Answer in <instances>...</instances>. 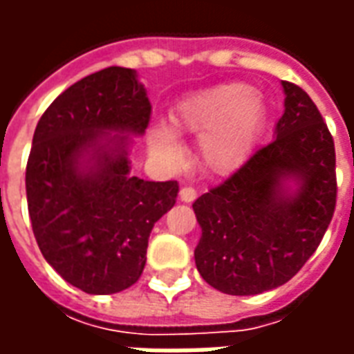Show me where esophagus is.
<instances>
[{
  "instance_id": "34e87169",
  "label": "esophagus",
  "mask_w": 354,
  "mask_h": 354,
  "mask_svg": "<svg viewBox=\"0 0 354 354\" xmlns=\"http://www.w3.org/2000/svg\"><path fill=\"white\" fill-rule=\"evenodd\" d=\"M178 197H180V201H184V203H193V201L197 199V192L193 187H182L180 193H178Z\"/></svg>"
}]
</instances>
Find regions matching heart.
Instances as JSON below:
<instances>
[{"mask_svg":"<svg viewBox=\"0 0 354 354\" xmlns=\"http://www.w3.org/2000/svg\"><path fill=\"white\" fill-rule=\"evenodd\" d=\"M261 123L260 96L245 83H227L193 93L170 111L174 131L201 136L199 159L214 174H227L246 161ZM174 131L157 124L149 132V147L165 162H178L184 151Z\"/></svg>","mask_w":354,"mask_h":354,"instance_id":"obj_1","label":"heart"}]
</instances>
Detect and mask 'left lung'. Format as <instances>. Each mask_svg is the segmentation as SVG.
I'll return each instance as SVG.
<instances>
[{"label": "left lung", "mask_w": 354, "mask_h": 354, "mask_svg": "<svg viewBox=\"0 0 354 354\" xmlns=\"http://www.w3.org/2000/svg\"><path fill=\"white\" fill-rule=\"evenodd\" d=\"M274 138L193 203L201 225L195 263L223 294L254 296L288 282L334 216L335 149L309 94L282 81Z\"/></svg>", "instance_id": "obj_1"}]
</instances>
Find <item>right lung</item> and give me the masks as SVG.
<instances>
[{
  "mask_svg": "<svg viewBox=\"0 0 354 354\" xmlns=\"http://www.w3.org/2000/svg\"><path fill=\"white\" fill-rule=\"evenodd\" d=\"M151 104L136 70L109 66L66 88L35 127L26 199L43 258L66 282L106 296L146 266L155 222L174 207L178 182L131 174V136Z\"/></svg>",
  "mask_w": 354,
  "mask_h": 354,
  "instance_id": "obj_1",
  "label": "right lung"
}]
</instances>
